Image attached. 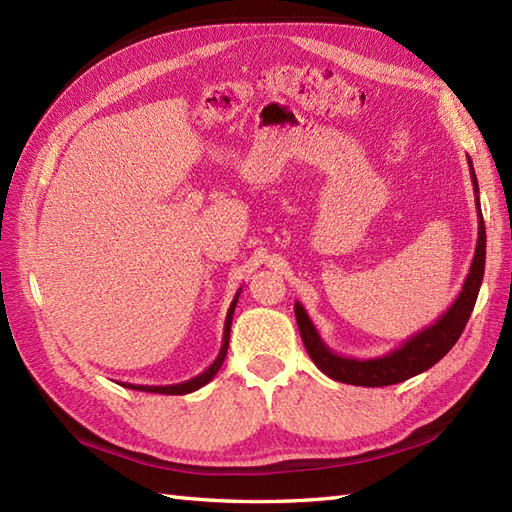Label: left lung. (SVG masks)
I'll return each mask as SVG.
<instances>
[{"label": "left lung", "mask_w": 512, "mask_h": 512, "mask_svg": "<svg viewBox=\"0 0 512 512\" xmlns=\"http://www.w3.org/2000/svg\"><path fill=\"white\" fill-rule=\"evenodd\" d=\"M473 191H475V206H477V246L473 255V264L469 268V275L464 279V286L460 290L458 299L451 303V308L442 314V317L429 325V328L420 330L418 334L409 336L396 350H391L385 356L376 358H350L332 352L328 345L323 343L321 334L314 328L306 308L295 301V317L301 332L303 345L310 354L321 372L330 376L332 380L358 387H385L396 385L411 376H418L427 372L429 367L436 365L440 358L447 354L455 341L460 339L464 332V325L469 321L471 312L475 308L477 295H480V286L484 279V262H486V228L480 206V187H477V178L473 171V162L469 158Z\"/></svg>", "instance_id": "1"}]
</instances>
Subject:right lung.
Masks as SVG:
<instances>
[{"instance_id": "add662e5", "label": "right lung", "mask_w": 512, "mask_h": 512, "mask_svg": "<svg viewBox=\"0 0 512 512\" xmlns=\"http://www.w3.org/2000/svg\"><path fill=\"white\" fill-rule=\"evenodd\" d=\"M239 292H242V288L237 290V295L233 297L231 301V308H228L226 312V321H224V334H222V347L220 352H217V358L215 361L204 369L202 374H198L191 380H184V383H178V385H132V383H123V387L127 389H136V391H149V394H167V396H182V394H191V391L204 387L209 380H213V376L220 372V367L224 363L226 358V350H228V339H231V323H233V312H235V306H237V299H239Z\"/></svg>"}]
</instances>
